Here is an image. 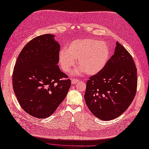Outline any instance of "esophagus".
<instances>
[{
	"label": "esophagus",
	"instance_id": "obj_1",
	"mask_svg": "<svg viewBox=\"0 0 149 149\" xmlns=\"http://www.w3.org/2000/svg\"><path fill=\"white\" fill-rule=\"evenodd\" d=\"M71 81H72V84H75L79 81H78V79H71Z\"/></svg>",
	"mask_w": 149,
	"mask_h": 149
}]
</instances>
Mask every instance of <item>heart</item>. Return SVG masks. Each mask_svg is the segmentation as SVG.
I'll list each match as a JSON object with an SVG mask.
<instances>
[{
	"instance_id": "1",
	"label": "heart",
	"mask_w": 149,
	"mask_h": 149,
	"mask_svg": "<svg viewBox=\"0 0 149 149\" xmlns=\"http://www.w3.org/2000/svg\"><path fill=\"white\" fill-rule=\"evenodd\" d=\"M110 51L104 42L93 38L73 40L68 48L59 52V61L63 72H69L74 66L76 59L78 65L72 72L73 75L86 73L95 75L105 67L109 59Z\"/></svg>"
}]
</instances>
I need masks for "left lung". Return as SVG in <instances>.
Wrapping results in <instances>:
<instances>
[{
	"label": "left lung",
	"instance_id": "8db88e82",
	"mask_svg": "<svg viewBox=\"0 0 149 149\" xmlns=\"http://www.w3.org/2000/svg\"><path fill=\"white\" fill-rule=\"evenodd\" d=\"M137 70L130 54L116 42L115 53L104 69L87 82L84 99L100 119L118 118L128 109L137 88Z\"/></svg>",
	"mask_w": 149,
	"mask_h": 149
}]
</instances>
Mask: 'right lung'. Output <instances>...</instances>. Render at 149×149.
Masks as SVG:
<instances>
[{
  "instance_id": "obj_1",
  "label": "right lung",
  "mask_w": 149,
  "mask_h": 149,
  "mask_svg": "<svg viewBox=\"0 0 149 149\" xmlns=\"http://www.w3.org/2000/svg\"><path fill=\"white\" fill-rule=\"evenodd\" d=\"M54 35L46 34L30 40L20 52L13 74L18 102L38 118L51 116L66 97L71 81L58 63L60 45Z\"/></svg>"
}]
</instances>
